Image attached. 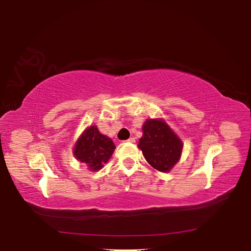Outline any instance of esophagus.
I'll return each instance as SVG.
<instances>
[{
    "mask_svg": "<svg viewBox=\"0 0 251 251\" xmlns=\"http://www.w3.org/2000/svg\"><path fill=\"white\" fill-rule=\"evenodd\" d=\"M126 142H128V143H135V138H133V137H130V138H128L127 139Z\"/></svg>",
    "mask_w": 251,
    "mask_h": 251,
    "instance_id": "esophagus-1",
    "label": "esophagus"
}]
</instances>
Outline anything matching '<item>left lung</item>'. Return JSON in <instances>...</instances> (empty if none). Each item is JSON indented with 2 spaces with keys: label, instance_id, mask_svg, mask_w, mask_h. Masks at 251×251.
Instances as JSON below:
<instances>
[{
  "label": "left lung",
  "instance_id": "obj_1",
  "mask_svg": "<svg viewBox=\"0 0 251 251\" xmlns=\"http://www.w3.org/2000/svg\"><path fill=\"white\" fill-rule=\"evenodd\" d=\"M138 148L151 167L167 173L180 159L182 142L164 120H147Z\"/></svg>",
  "mask_w": 251,
  "mask_h": 251
}]
</instances>
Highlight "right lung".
<instances>
[{
	"label": "right lung",
	"instance_id": "add662e5",
	"mask_svg": "<svg viewBox=\"0 0 251 251\" xmlns=\"http://www.w3.org/2000/svg\"><path fill=\"white\" fill-rule=\"evenodd\" d=\"M115 148L112 139L100 134L96 126H90L76 142L74 156L80 163L86 164L90 171L96 172L107 163Z\"/></svg>",
	"mask_w": 251,
	"mask_h": 251
}]
</instances>
